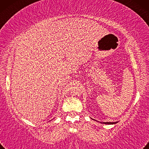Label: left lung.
Returning <instances> with one entry per match:
<instances>
[{
	"mask_svg": "<svg viewBox=\"0 0 149 149\" xmlns=\"http://www.w3.org/2000/svg\"><path fill=\"white\" fill-rule=\"evenodd\" d=\"M93 120H95V119H93ZM101 123H104V124H107V125H111V124H115V123H117V122L116 121V122H102H102H100Z\"/></svg>",
	"mask_w": 149,
	"mask_h": 149,
	"instance_id": "8db88e82",
	"label": "left lung"
}]
</instances>
